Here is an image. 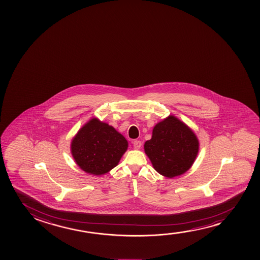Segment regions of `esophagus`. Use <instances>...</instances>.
I'll return each instance as SVG.
<instances>
[{
	"label": "esophagus",
	"instance_id": "34e87169",
	"mask_svg": "<svg viewBox=\"0 0 260 260\" xmlns=\"http://www.w3.org/2000/svg\"><path fill=\"white\" fill-rule=\"evenodd\" d=\"M141 146H142L141 141H139V140H134V141H133V146H134L135 149H139V148L141 147Z\"/></svg>",
	"mask_w": 260,
	"mask_h": 260
}]
</instances>
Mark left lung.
<instances>
[{"instance_id": "1", "label": "left lung", "mask_w": 260, "mask_h": 260, "mask_svg": "<svg viewBox=\"0 0 260 260\" xmlns=\"http://www.w3.org/2000/svg\"><path fill=\"white\" fill-rule=\"evenodd\" d=\"M144 148L154 170L171 178L191 168L198 154L199 141L187 125L170 115L154 126L152 139Z\"/></svg>"}]
</instances>
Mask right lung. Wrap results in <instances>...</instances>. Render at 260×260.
I'll use <instances>...</instances> for the list:
<instances>
[{
  "label": "right lung",
  "mask_w": 260,
  "mask_h": 260,
  "mask_svg": "<svg viewBox=\"0 0 260 260\" xmlns=\"http://www.w3.org/2000/svg\"><path fill=\"white\" fill-rule=\"evenodd\" d=\"M128 148V141L110 125L89 120L71 143L72 155L82 171L100 176L115 167Z\"/></svg>",
  "instance_id": "1"
}]
</instances>
